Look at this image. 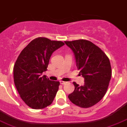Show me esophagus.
I'll return each mask as SVG.
<instances>
[{"mask_svg": "<svg viewBox=\"0 0 127 127\" xmlns=\"http://www.w3.org/2000/svg\"><path fill=\"white\" fill-rule=\"evenodd\" d=\"M60 83L62 85H64V84H65L67 82H64V81H60Z\"/></svg>", "mask_w": 127, "mask_h": 127, "instance_id": "34e87169", "label": "esophagus"}]
</instances>
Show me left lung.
Here are the masks:
<instances>
[{"label":"left lung","mask_w":127,"mask_h":127,"mask_svg":"<svg viewBox=\"0 0 127 127\" xmlns=\"http://www.w3.org/2000/svg\"><path fill=\"white\" fill-rule=\"evenodd\" d=\"M65 43L73 51L77 67L85 81L83 86L73 82L75 90L68 98L82 108L92 107L102 100L108 89L112 77L109 59L90 41L80 39Z\"/></svg>","instance_id":"left-lung-1"}]
</instances>
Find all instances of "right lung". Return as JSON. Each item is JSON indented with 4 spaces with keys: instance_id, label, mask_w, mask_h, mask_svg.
<instances>
[{
    "instance_id": "obj_1",
    "label": "right lung",
    "mask_w": 127,
    "mask_h": 127,
    "mask_svg": "<svg viewBox=\"0 0 127 127\" xmlns=\"http://www.w3.org/2000/svg\"><path fill=\"white\" fill-rule=\"evenodd\" d=\"M64 44L61 41L38 37L18 57L14 67V84L22 100L31 108H44L54 101L60 82L42 75L47 70L52 53Z\"/></svg>"
}]
</instances>
